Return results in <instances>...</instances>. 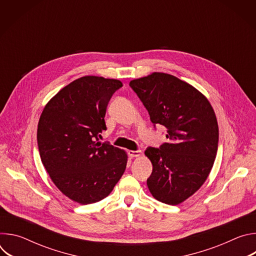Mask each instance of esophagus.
Here are the masks:
<instances>
[{
  "label": "esophagus",
  "mask_w": 256,
  "mask_h": 256,
  "mask_svg": "<svg viewBox=\"0 0 256 256\" xmlns=\"http://www.w3.org/2000/svg\"><path fill=\"white\" fill-rule=\"evenodd\" d=\"M128 155H130V157L134 158V157L140 156V155H142V152H140V150H138V151H128Z\"/></svg>",
  "instance_id": "obj_1"
}]
</instances>
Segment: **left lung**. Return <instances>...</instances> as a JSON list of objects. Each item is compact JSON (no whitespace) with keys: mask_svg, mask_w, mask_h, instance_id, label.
<instances>
[{"mask_svg":"<svg viewBox=\"0 0 256 256\" xmlns=\"http://www.w3.org/2000/svg\"><path fill=\"white\" fill-rule=\"evenodd\" d=\"M150 120L167 130L168 142L144 151L153 171L147 179L152 196L175 206L192 196L208 178L218 144V126L208 100L180 79L153 72L130 82Z\"/></svg>","mask_w":256,"mask_h":256,"instance_id":"obj_1","label":"left lung"}]
</instances>
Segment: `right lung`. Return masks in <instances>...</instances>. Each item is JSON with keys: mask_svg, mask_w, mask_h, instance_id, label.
<instances>
[{"mask_svg": "<svg viewBox=\"0 0 256 256\" xmlns=\"http://www.w3.org/2000/svg\"><path fill=\"white\" fill-rule=\"evenodd\" d=\"M120 87L118 80L82 77L52 98L40 116L42 162L56 186L81 204L106 198L126 170V152L99 142L107 105Z\"/></svg>", "mask_w": 256, "mask_h": 256, "instance_id": "right-lung-1", "label": "right lung"}]
</instances>
